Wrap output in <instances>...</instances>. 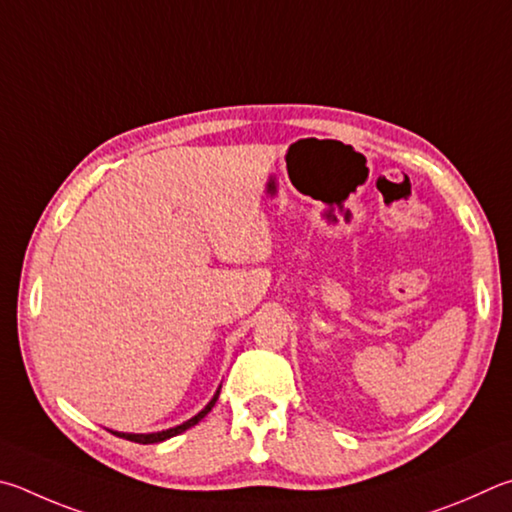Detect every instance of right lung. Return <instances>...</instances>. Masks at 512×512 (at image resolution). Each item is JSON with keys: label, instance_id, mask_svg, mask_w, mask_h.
<instances>
[{"label": "right lung", "instance_id": "1", "mask_svg": "<svg viewBox=\"0 0 512 512\" xmlns=\"http://www.w3.org/2000/svg\"><path fill=\"white\" fill-rule=\"evenodd\" d=\"M218 396H220V389L215 391V396L211 398V402L209 405H206L200 414H195L191 420H186V423H182V425H177V427H170V429H164V432H152V434H123V432H112V434H116V436H121V438H125V441H132V443H141V445H150V443H161V441H166V438H173V436H177V434H182V432H186L188 427H193V425H197L200 423V420L209 414V411L213 409V405H215V400H218Z\"/></svg>", "mask_w": 512, "mask_h": 512}]
</instances>
